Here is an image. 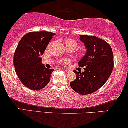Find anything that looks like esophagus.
Here are the masks:
<instances>
[{
	"mask_svg": "<svg viewBox=\"0 0 128 128\" xmlns=\"http://www.w3.org/2000/svg\"><path fill=\"white\" fill-rule=\"evenodd\" d=\"M64 71H65L66 72H67V73H69V72H70L69 70H66V69H64Z\"/></svg>",
	"mask_w": 128,
	"mask_h": 128,
	"instance_id": "1",
	"label": "esophagus"
}]
</instances>
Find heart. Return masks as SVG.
I'll return each instance as SVG.
<instances>
[{"mask_svg":"<svg viewBox=\"0 0 128 128\" xmlns=\"http://www.w3.org/2000/svg\"><path fill=\"white\" fill-rule=\"evenodd\" d=\"M64 43H65L66 47H72L73 48H75L78 45V42L73 39L71 38H68L64 40Z\"/></svg>","mask_w":128,"mask_h":128,"instance_id":"heart-1","label":"heart"}]
</instances>
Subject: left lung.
I'll use <instances>...</instances> for the list:
<instances>
[{
  "mask_svg": "<svg viewBox=\"0 0 128 128\" xmlns=\"http://www.w3.org/2000/svg\"><path fill=\"white\" fill-rule=\"evenodd\" d=\"M79 39L87 49L78 62L80 67H84V72L73 71L76 78L70 86L77 93L86 95L98 90L107 81L114 68V55L110 45L101 38L80 35Z\"/></svg>",
  "mask_w": 128,
  "mask_h": 128,
  "instance_id": "obj_1",
  "label": "left lung"
}]
</instances>
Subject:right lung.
<instances>
[{"instance_id":"obj_1","label":"right lung","mask_w":128,"mask_h":128,"mask_svg":"<svg viewBox=\"0 0 128 128\" xmlns=\"http://www.w3.org/2000/svg\"><path fill=\"white\" fill-rule=\"evenodd\" d=\"M55 34L48 31H32L22 36L14 55V66L21 82L29 89L40 90L48 84L54 70L47 69L41 58Z\"/></svg>"}]
</instances>
